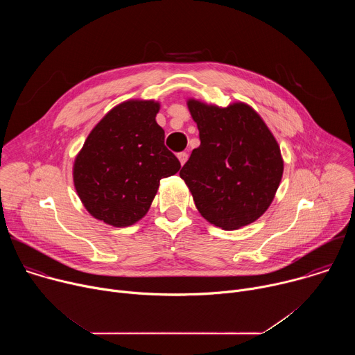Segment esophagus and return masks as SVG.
I'll return each instance as SVG.
<instances>
[{
	"instance_id": "1",
	"label": "esophagus",
	"mask_w": 355,
	"mask_h": 355,
	"mask_svg": "<svg viewBox=\"0 0 355 355\" xmlns=\"http://www.w3.org/2000/svg\"><path fill=\"white\" fill-rule=\"evenodd\" d=\"M178 160H180L181 166H184V164H185V162L188 160V155L185 153V151H181V153H178Z\"/></svg>"
}]
</instances>
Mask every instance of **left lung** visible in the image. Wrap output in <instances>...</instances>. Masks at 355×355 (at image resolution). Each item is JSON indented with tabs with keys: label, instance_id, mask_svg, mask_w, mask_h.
<instances>
[{
	"label": "left lung",
	"instance_id": "left-lung-1",
	"mask_svg": "<svg viewBox=\"0 0 355 355\" xmlns=\"http://www.w3.org/2000/svg\"><path fill=\"white\" fill-rule=\"evenodd\" d=\"M200 144L180 171L195 207L209 223L234 230L257 220L279 187L284 160L261 119L244 103L226 108L187 101Z\"/></svg>",
	"mask_w": 355,
	"mask_h": 355
}]
</instances>
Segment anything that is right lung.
<instances>
[{"label": "right lung", "mask_w": 355, "mask_h": 355, "mask_svg": "<svg viewBox=\"0 0 355 355\" xmlns=\"http://www.w3.org/2000/svg\"><path fill=\"white\" fill-rule=\"evenodd\" d=\"M160 104L130 99L112 108L88 135L73 166L85 209L115 227L139 222L150 209L160 180L181 168L164 146L156 122Z\"/></svg>", "instance_id": "1"}]
</instances>
